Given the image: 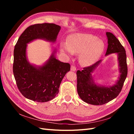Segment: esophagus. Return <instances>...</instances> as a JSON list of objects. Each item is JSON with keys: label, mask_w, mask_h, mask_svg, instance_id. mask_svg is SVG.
<instances>
[{"label": "esophagus", "mask_w": 134, "mask_h": 134, "mask_svg": "<svg viewBox=\"0 0 134 134\" xmlns=\"http://www.w3.org/2000/svg\"><path fill=\"white\" fill-rule=\"evenodd\" d=\"M70 70L71 71H76V68L75 66H74L73 65H71V68H70Z\"/></svg>", "instance_id": "34e87169"}]
</instances>
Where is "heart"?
<instances>
[{
	"mask_svg": "<svg viewBox=\"0 0 134 134\" xmlns=\"http://www.w3.org/2000/svg\"><path fill=\"white\" fill-rule=\"evenodd\" d=\"M60 48L61 51L69 55L80 54V64L87 66L98 60L104 51V44L102 40L92 35L75 34L70 36L68 42H61Z\"/></svg>",
	"mask_w": 134,
	"mask_h": 134,
	"instance_id": "b5f03b06",
	"label": "heart"
}]
</instances>
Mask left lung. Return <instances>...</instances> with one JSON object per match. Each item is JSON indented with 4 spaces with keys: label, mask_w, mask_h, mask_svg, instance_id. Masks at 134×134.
Returning a JSON list of instances; mask_svg holds the SVG:
<instances>
[{
    "label": "left lung",
    "mask_w": 134,
    "mask_h": 134,
    "mask_svg": "<svg viewBox=\"0 0 134 134\" xmlns=\"http://www.w3.org/2000/svg\"><path fill=\"white\" fill-rule=\"evenodd\" d=\"M108 40V47L105 56L112 54L117 55L119 76L112 86H103L97 84L92 74L94 72L102 60H100L92 66L84 68L82 71L78 70L77 91L84 102L93 105L107 103L118 96L121 91L127 74L126 54L124 47L114 35L111 32L106 33Z\"/></svg>",
    "instance_id": "1"
}]
</instances>
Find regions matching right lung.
I'll return each instance as SVG.
<instances>
[{"mask_svg": "<svg viewBox=\"0 0 134 134\" xmlns=\"http://www.w3.org/2000/svg\"><path fill=\"white\" fill-rule=\"evenodd\" d=\"M60 30V26L53 23L32 25L20 36L15 45L13 74L19 91L27 99L38 102L54 99L64 76L70 71L69 64L56 59V48L42 65L31 64L27 58L28 43L37 39L55 43Z\"/></svg>", "mask_w": 134, "mask_h": 134, "instance_id": "right-lung-1", "label": "right lung"}]
</instances>
